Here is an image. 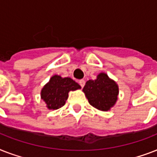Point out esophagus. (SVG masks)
Returning <instances> with one entry per match:
<instances>
[{
    "mask_svg": "<svg viewBox=\"0 0 157 157\" xmlns=\"http://www.w3.org/2000/svg\"><path fill=\"white\" fill-rule=\"evenodd\" d=\"M79 84H80V86L83 88L84 86H85V84H86V81H85V80H80V81H79Z\"/></svg>",
    "mask_w": 157,
    "mask_h": 157,
    "instance_id": "obj_1",
    "label": "esophagus"
}]
</instances>
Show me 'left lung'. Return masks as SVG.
Listing matches in <instances>:
<instances>
[{
  "label": "left lung",
  "mask_w": 157,
  "mask_h": 157,
  "mask_svg": "<svg viewBox=\"0 0 157 157\" xmlns=\"http://www.w3.org/2000/svg\"><path fill=\"white\" fill-rule=\"evenodd\" d=\"M89 103L94 108L110 111L118 99L119 86L105 72H100L95 80H89L82 90Z\"/></svg>",
  "instance_id": "left-lung-1"
}]
</instances>
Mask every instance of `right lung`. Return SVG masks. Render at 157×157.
Listing matches in <instances>:
<instances>
[{
	"label": "right lung",
	"mask_w": 157,
	"mask_h": 157,
	"mask_svg": "<svg viewBox=\"0 0 157 157\" xmlns=\"http://www.w3.org/2000/svg\"><path fill=\"white\" fill-rule=\"evenodd\" d=\"M81 88L80 85L70 77L54 75L41 89L40 98L45 102L48 109L56 110L65 104L70 91Z\"/></svg>",
	"instance_id": "obj_1"
}]
</instances>
